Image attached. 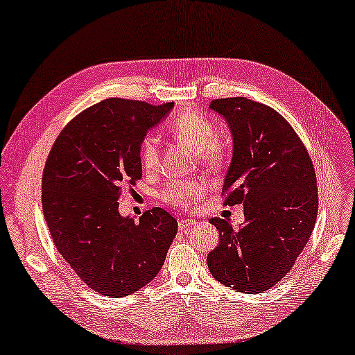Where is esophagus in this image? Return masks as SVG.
I'll use <instances>...</instances> for the list:
<instances>
[{
  "instance_id": "obj_1",
  "label": "esophagus",
  "mask_w": 355,
  "mask_h": 355,
  "mask_svg": "<svg viewBox=\"0 0 355 355\" xmlns=\"http://www.w3.org/2000/svg\"><path fill=\"white\" fill-rule=\"evenodd\" d=\"M196 224V221L194 220H179V223H178V226H179V232H187V230H189V227H193Z\"/></svg>"
}]
</instances>
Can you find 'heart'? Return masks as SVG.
I'll return each mask as SVG.
<instances>
[{
	"label": "heart",
	"instance_id": "heart-1",
	"mask_svg": "<svg viewBox=\"0 0 355 355\" xmlns=\"http://www.w3.org/2000/svg\"><path fill=\"white\" fill-rule=\"evenodd\" d=\"M170 131L180 143L187 144L189 149L198 153V159L205 166L218 167L224 155H226L224 146L214 140L215 128L211 120H207L196 111H188L178 116L170 123ZM140 159L143 167L148 171L158 168L159 144L157 138L148 137L141 141ZM203 189L205 185L202 182H175L164 189L162 197L171 205L191 207L200 202Z\"/></svg>",
	"mask_w": 355,
	"mask_h": 355
}]
</instances>
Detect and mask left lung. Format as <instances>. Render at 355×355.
Here are the masks:
<instances>
[{
    "label": "left lung",
    "mask_w": 355,
    "mask_h": 355,
    "mask_svg": "<svg viewBox=\"0 0 355 355\" xmlns=\"http://www.w3.org/2000/svg\"><path fill=\"white\" fill-rule=\"evenodd\" d=\"M233 141L224 176L226 205L244 206V223L211 218L220 244L207 254L212 277L236 292L262 293L277 284L304 250L318 215L313 164L277 111L247 98L209 103Z\"/></svg>",
    "instance_id": "1"
}]
</instances>
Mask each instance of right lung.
I'll return each mask as SVG.
<instances>
[{"label":"right lung","mask_w":355,"mask_h":355,"mask_svg":"<svg viewBox=\"0 0 355 355\" xmlns=\"http://www.w3.org/2000/svg\"><path fill=\"white\" fill-rule=\"evenodd\" d=\"M175 103L105 99L58 135L42 178L43 217L58 253L90 289L123 298L150 283L178 221L153 207L140 220L119 212L126 184L141 178L140 146Z\"/></svg>","instance_id":"right-lung-1"}]
</instances>
